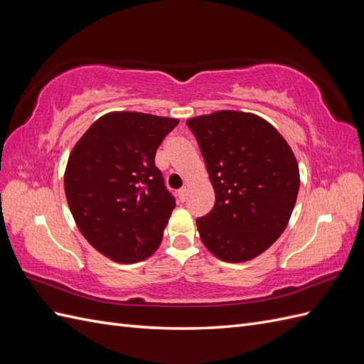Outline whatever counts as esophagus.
Instances as JSON below:
<instances>
[{
  "mask_svg": "<svg viewBox=\"0 0 364 364\" xmlns=\"http://www.w3.org/2000/svg\"><path fill=\"white\" fill-rule=\"evenodd\" d=\"M186 196H188V190H186V188H182V190L178 191V197L181 199V202L186 200Z\"/></svg>",
  "mask_w": 364,
  "mask_h": 364,
  "instance_id": "1",
  "label": "esophagus"
}]
</instances>
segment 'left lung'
Returning <instances> with one entry per match:
<instances>
[{
	"label": "left lung",
	"instance_id": "obj_1",
	"mask_svg": "<svg viewBox=\"0 0 364 364\" xmlns=\"http://www.w3.org/2000/svg\"><path fill=\"white\" fill-rule=\"evenodd\" d=\"M215 193L197 218L202 243L218 259L258 257L287 228L299 191V167L287 141L266 119L218 111L186 121Z\"/></svg>",
	"mask_w": 364,
	"mask_h": 364
}]
</instances>
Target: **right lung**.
<instances>
[{
    "label": "right lung",
    "mask_w": 364,
    "mask_h": 364,
    "mask_svg": "<svg viewBox=\"0 0 364 364\" xmlns=\"http://www.w3.org/2000/svg\"><path fill=\"white\" fill-rule=\"evenodd\" d=\"M179 119L141 112L98 118L77 141L65 194L82 235L115 262L149 258L176 206L155 165L162 139Z\"/></svg>",
    "instance_id": "add662e5"
}]
</instances>
